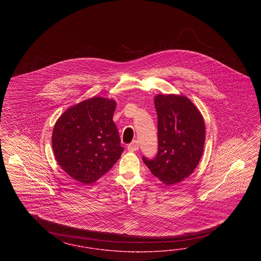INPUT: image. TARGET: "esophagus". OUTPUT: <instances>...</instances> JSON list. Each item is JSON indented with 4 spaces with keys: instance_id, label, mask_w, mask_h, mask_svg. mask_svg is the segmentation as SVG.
<instances>
[{
    "instance_id": "1",
    "label": "esophagus",
    "mask_w": 261,
    "mask_h": 261,
    "mask_svg": "<svg viewBox=\"0 0 261 261\" xmlns=\"http://www.w3.org/2000/svg\"><path fill=\"white\" fill-rule=\"evenodd\" d=\"M139 149V142L137 141L131 142L129 145H128V150L130 152H135V151H138Z\"/></svg>"
}]
</instances>
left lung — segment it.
Masks as SVG:
<instances>
[{"instance_id":"8db88e82","label":"left lung","mask_w":261,"mask_h":261,"mask_svg":"<svg viewBox=\"0 0 261 261\" xmlns=\"http://www.w3.org/2000/svg\"><path fill=\"white\" fill-rule=\"evenodd\" d=\"M154 103L158 115V154L153 160H142L151 173L171 186L182 182L197 167L205 145V121L185 95L160 94Z\"/></svg>"}]
</instances>
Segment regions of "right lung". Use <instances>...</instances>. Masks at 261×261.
Returning a JSON list of instances; mask_svg holds the SVG:
<instances>
[{
    "instance_id": "right-lung-1",
    "label": "right lung",
    "mask_w": 261,
    "mask_h": 261,
    "mask_svg": "<svg viewBox=\"0 0 261 261\" xmlns=\"http://www.w3.org/2000/svg\"><path fill=\"white\" fill-rule=\"evenodd\" d=\"M117 102L94 96L73 105L56 120L51 144L58 165L75 181L91 185L117 163L123 147L113 121Z\"/></svg>"
}]
</instances>
